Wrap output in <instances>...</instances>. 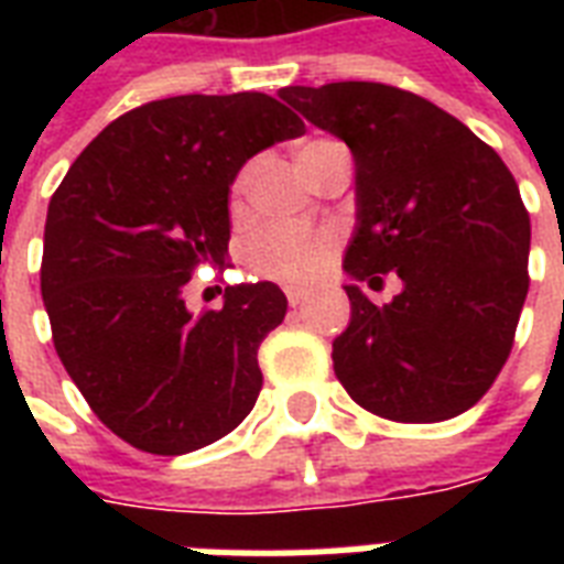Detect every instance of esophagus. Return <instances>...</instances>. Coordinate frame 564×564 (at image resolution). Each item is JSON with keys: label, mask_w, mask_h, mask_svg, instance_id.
Listing matches in <instances>:
<instances>
[{"label": "esophagus", "mask_w": 564, "mask_h": 564, "mask_svg": "<svg viewBox=\"0 0 564 564\" xmlns=\"http://www.w3.org/2000/svg\"><path fill=\"white\" fill-rule=\"evenodd\" d=\"M286 299H290L292 307H299L301 301L307 299V290H301V286H286Z\"/></svg>", "instance_id": "esophagus-1"}]
</instances>
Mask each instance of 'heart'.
<instances>
[{
  "label": "heart",
  "mask_w": 564,
  "mask_h": 564,
  "mask_svg": "<svg viewBox=\"0 0 564 564\" xmlns=\"http://www.w3.org/2000/svg\"><path fill=\"white\" fill-rule=\"evenodd\" d=\"M325 140L307 143L299 152V161L307 152L318 149ZM251 184V166L239 172L234 181V204L246 195ZM336 248V237L322 228H269L254 239L248 251V263L254 265L257 274L272 278L281 283H307L313 281L327 265Z\"/></svg>",
  "instance_id": "heart-1"
}]
</instances>
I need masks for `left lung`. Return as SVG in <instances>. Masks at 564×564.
I'll list each match as a JSON object with an SVG mask.
<instances>
[{"label": "left lung", "instance_id": "left-lung-1", "mask_svg": "<svg viewBox=\"0 0 564 564\" xmlns=\"http://www.w3.org/2000/svg\"><path fill=\"white\" fill-rule=\"evenodd\" d=\"M278 96L354 154L339 383L392 421L471 410L512 351L530 290V216L512 172L459 119L389 84H299ZM386 271L402 278V292L377 308L356 281Z\"/></svg>", "mask_w": 564, "mask_h": 564}]
</instances>
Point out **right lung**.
Masks as SVG:
<instances>
[{"instance_id":"add662e5","label":"right lung","mask_w":564,"mask_h":564,"mask_svg":"<svg viewBox=\"0 0 564 564\" xmlns=\"http://www.w3.org/2000/svg\"><path fill=\"white\" fill-rule=\"evenodd\" d=\"M301 131L265 93L149 101L113 119L52 195L40 292L55 351L128 445L189 454L254 410L257 351L286 295L269 281L228 286L221 310L195 316L184 286L228 260L239 170Z\"/></svg>"}]
</instances>
